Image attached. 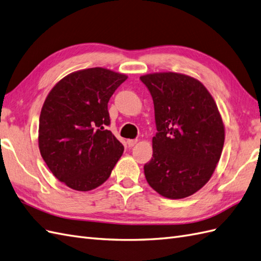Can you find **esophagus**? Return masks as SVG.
<instances>
[{
  "instance_id": "1",
  "label": "esophagus",
  "mask_w": 261,
  "mask_h": 261,
  "mask_svg": "<svg viewBox=\"0 0 261 261\" xmlns=\"http://www.w3.org/2000/svg\"><path fill=\"white\" fill-rule=\"evenodd\" d=\"M126 143H128L129 148H132V146H135L138 143V140H128V141H126Z\"/></svg>"
}]
</instances>
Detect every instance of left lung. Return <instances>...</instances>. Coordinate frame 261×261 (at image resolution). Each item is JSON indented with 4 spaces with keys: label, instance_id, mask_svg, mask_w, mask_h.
Masks as SVG:
<instances>
[{
    "label": "left lung",
    "instance_id": "1",
    "mask_svg": "<svg viewBox=\"0 0 261 261\" xmlns=\"http://www.w3.org/2000/svg\"><path fill=\"white\" fill-rule=\"evenodd\" d=\"M154 103L158 133L144 165L151 188L170 199L189 197L210 181L222 155L225 125L215 100L198 79L179 72L140 77Z\"/></svg>",
    "mask_w": 261,
    "mask_h": 261
}]
</instances>
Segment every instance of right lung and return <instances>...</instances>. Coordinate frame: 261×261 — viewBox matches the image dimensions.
<instances>
[{
	"label": "right lung",
	"mask_w": 261,
	"mask_h": 261,
	"mask_svg": "<svg viewBox=\"0 0 261 261\" xmlns=\"http://www.w3.org/2000/svg\"><path fill=\"white\" fill-rule=\"evenodd\" d=\"M128 76L102 67L73 71L53 87L39 116L38 148L68 188L88 192L109 178L123 145L109 125L108 101Z\"/></svg>",
	"instance_id": "add662e5"
}]
</instances>
